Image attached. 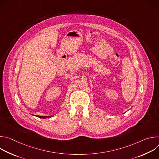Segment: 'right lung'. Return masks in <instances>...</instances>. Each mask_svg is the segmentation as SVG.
Instances as JSON below:
<instances>
[{"instance_id": "obj_1", "label": "right lung", "mask_w": 159, "mask_h": 159, "mask_svg": "<svg viewBox=\"0 0 159 159\" xmlns=\"http://www.w3.org/2000/svg\"><path fill=\"white\" fill-rule=\"evenodd\" d=\"M37 116V117H38V118H43V119H45V118H50V117H52V116Z\"/></svg>"}]
</instances>
